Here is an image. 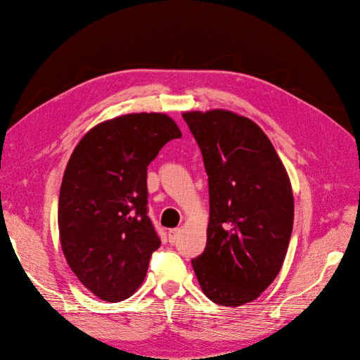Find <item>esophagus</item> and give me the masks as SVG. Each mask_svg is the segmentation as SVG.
Masks as SVG:
<instances>
[{"mask_svg": "<svg viewBox=\"0 0 360 360\" xmlns=\"http://www.w3.org/2000/svg\"><path fill=\"white\" fill-rule=\"evenodd\" d=\"M179 235H181V229H179V228L169 229V232H168V240H169L171 243H175V242L178 240Z\"/></svg>", "mask_w": 360, "mask_h": 360, "instance_id": "1", "label": "esophagus"}]
</instances>
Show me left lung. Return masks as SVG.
I'll return each mask as SVG.
<instances>
[{
	"label": "left lung",
	"instance_id": "left-lung-1",
	"mask_svg": "<svg viewBox=\"0 0 360 360\" xmlns=\"http://www.w3.org/2000/svg\"><path fill=\"white\" fill-rule=\"evenodd\" d=\"M210 184L207 246L192 259L202 292L238 307L278 276L293 226L289 175L258 124L228 110L182 114Z\"/></svg>",
	"mask_w": 360,
	"mask_h": 360
}]
</instances>
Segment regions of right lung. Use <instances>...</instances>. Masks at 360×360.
<instances>
[{
    "label": "right lung",
    "mask_w": 360,
    "mask_h": 360,
    "mask_svg": "<svg viewBox=\"0 0 360 360\" xmlns=\"http://www.w3.org/2000/svg\"><path fill=\"white\" fill-rule=\"evenodd\" d=\"M182 134L167 114H127L91 128L67 164L58 199L65 259L107 302L128 299L161 240L146 217V169Z\"/></svg>",
    "instance_id": "1"
}]
</instances>
